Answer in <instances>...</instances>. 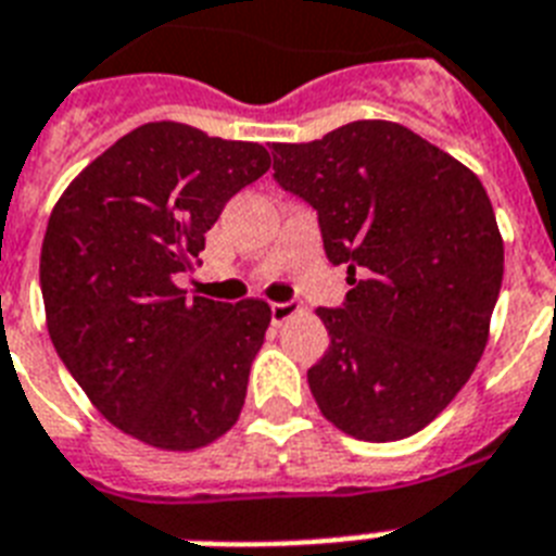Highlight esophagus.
<instances>
[{
    "mask_svg": "<svg viewBox=\"0 0 556 556\" xmlns=\"http://www.w3.org/2000/svg\"><path fill=\"white\" fill-rule=\"evenodd\" d=\"M296 311L300 308H296L293 302H270V323L282 325L288 317H293Z\"/></svg>",
    "mask_w": 556,
    "mask_h": 556,
    "instance_id": "esophagus-1",
    "label": "esophagus"
}]
</instances>
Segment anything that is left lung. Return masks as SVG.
Listing matches in <instances>:
<instances>
[{"label": "left lung", "instance_id": "1", "mask_svg": "<svg viewBox=\"0 0 556 556\" xmlns=\"http://www.w3.org/2000/svg\"><path fill=\"white\" fill-rule=\"evenodd\" d=\"M270 153L279 188L317 211L328 263L349 268L345 302L317 311L331 345L308 368L311 394L356 440L417 434L489 342L503 286L489 193L396 122H349Z\"/></svg>", "mask_w": 556, "mask_h": 556}]
</instances>
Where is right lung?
<instances>
[{
	"label": "right lung",
	"instance_id": "1",
	"mask_svg": "<svg viewBox=\"0 0 556 556\" xmlns=\"http://www.w3.org/2000/svg\"><path fill=\"white\" fill-rule=\"evenodd\" d=\"M270 168L256 142L148 122L90 162L48 219V331L99 414L153 448L223 437L245 403L268 302L188 300L176 277L225 202Z\"/></svg>",
	"mask_w": 556,
	"mask_h": 556
}]
</instances>
